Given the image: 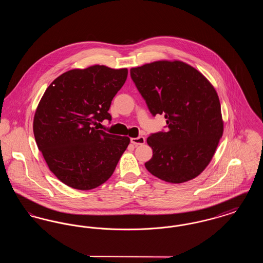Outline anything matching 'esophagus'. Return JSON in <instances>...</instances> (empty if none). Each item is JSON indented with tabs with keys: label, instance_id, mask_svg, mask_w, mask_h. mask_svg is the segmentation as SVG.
Segmentation results:
<instances>
[{
	"label": "esophagus",
	"instance_id": "1",
	"mask_svg": "<svg viewBox=\"0 0 263 263\" xmlns=\"http://www.w3.org/2000/svg\"><path fill=\"white\" fill-rule=\"evenodd\" d=\"M146 142V139L143 137V136H140L138 138H131V143L134 145V146H139V145H143L145 144Z\"/></svg>",
	"mask_w": 263,
	"mask_h": 263
}]
</instances>
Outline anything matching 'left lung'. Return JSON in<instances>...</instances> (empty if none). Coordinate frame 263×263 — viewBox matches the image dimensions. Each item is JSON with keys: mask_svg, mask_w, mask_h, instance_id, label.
<instances>
[{"mask_svg": "<svg viewBox=\"0 0 263 263\" xmlns=\"http://www.w3.org/2000/svg\"><path fill=\"white\" fill-rule=\"evenodd\" d=\"M131 78L150 112L164 114L167 131L152 134L146 168L158 178L182 183L212 160L223 135L219 97L212 84L182 61H156L131 68Z\"/></svg>", "mask_w": 263, "mask_h": 263, "instance_id": "8db88e82", "label": "left lung"}]
</instances>
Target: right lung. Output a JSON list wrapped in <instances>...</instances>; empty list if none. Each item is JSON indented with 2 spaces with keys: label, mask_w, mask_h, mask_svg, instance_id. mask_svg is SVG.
<instances>
[{
  "label": "right lung",
  "mask_w": 263,
  "mask_h": 263,
  "mask_svg": "<svg viewBox=\"0 0 263 263\" xmlns=\"http://www.w3.org/2000/svg\"><path fill=\"white\" fill-rule=\"evenodd\" d=\"M128 70L93 65L56 78L38 103L33 133L54 175L79 190L100 186L111 175L130 139L93 127L111 120V100Z\"/></svg>",
  "instance_id": "1"
}]
</instances>
